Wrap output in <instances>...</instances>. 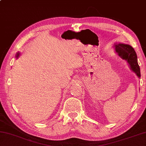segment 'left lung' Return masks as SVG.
I'll return each mask as SVG.
<instances>
[{"label":"left lung","mask_w":146,"mask_h":146,"mask_svg":"<svg viewBox=\"0 0 146 146\" xmlns=\"http://www.w3.org/2000/svg\"><path fill=\"white\" fill-rule=\"evenodd\" d=\"M112 47L116 53L121 58L127 62L130 69L139 78H141V70L137 62V56L135 51L130 45L124 43L115 42Z\"/></svg>","instance_id":"left-lung-1"}]
</instances>
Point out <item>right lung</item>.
I'll return each instance as SVG.
<instances>
[{
	"instance_id": "add662e5",
	"label": "right lung",
	"mask_w": 146,
	"mask_h": 146,
	"mask_svg": "<svg viewBox=\"0 0 146 146\" xmlns=\"http://www.w3.org/2000/svg\"><path fill=\"white\" fill-rule=\"evenodd\" d=\"M20 56V52H18V53H16V59H18V57L19 56Z\"/></svg>"
}]
</instances>
